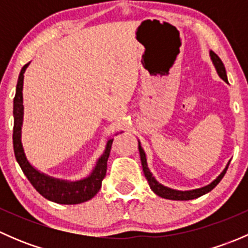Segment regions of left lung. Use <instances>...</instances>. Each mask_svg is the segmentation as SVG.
Wrapping results in <instances>:
<instances>
[{
    "label": "left lung",
    "mask_w": 248,
    "mask_h": 248,
    "mask_svg": "<svg viewBox=\"0 0 248 248\" xmlns=\"http://www.w3.org/2000/svg\"><path fill=\"white\" fill-rule=\"evenodd\" d=\"M210 56H211L212 63H214L215 68H216L217 74H218L221 79H223L224 81L228 82V79H227V73H226V68H224L223 62L221 61L218 56L215 54L214 51H210ZM139 154H140V159H141V166H142V171H144L145 177H146L147 182H149V186L157 196L162 197V198L166 199H171V201H191V199H196L198 197L204 196L205 193L210 192L211 189H214L217 185L219 184L222 179H223L224 174H226L227 169H228V166L231 162H228L227 167L224 168V170L214 180L210 185L207 186L202 187V188H197V189H192V191H176V189H171L169 187L163 186V185L159 184L154 176H152V172L150 171V169L147 168V163H146V155H145L144 150H142L141 145H140L139 141Z\"/></svg>",
    "instance_id": "left-lung-1"
}]
</instances>
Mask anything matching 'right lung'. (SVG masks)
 Here are the masks:
<instances>
[{"label": "right lung", "instance_id": "right-lung-1", "mask_svg": "<svg viewBox=\"0 0 248 248\" xmlns=\"http://www.w3.org/2000/svg\"><path fill=\"white\" fill-rule=\"evenodd\" d=\"M29 63L21 68L16 84V97L13 104L14 128H13V146L14 155L20 168L26 175L32 186L37 189L39 194L57 204H80L93 198L101 189L102 181L107 174V162H108L110 150H111L112 139L107 141L106 150L98 158L93 170L87 177L78 181H67V180L55 179L37 170L31 166L26 158L21 142V126L24 120V106H22V85H24V73L29 67Z\"/></svg>", "mask_w": 248, "mask_h": 248}]
</instances>
